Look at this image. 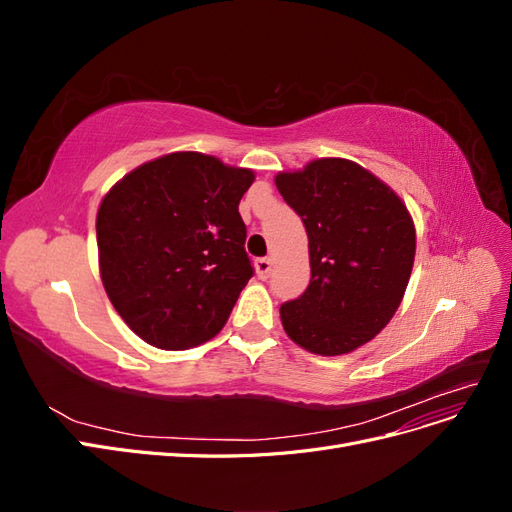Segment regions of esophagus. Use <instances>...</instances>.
<instances>
[{
  "label": "esophagus",
  "instance_id": "1",
  "mask_svg": "<svg viewBox=\"0 0 512 512\" xmlns=\"http://www.w3.org/2000/svg\"><path fill=\"white\" fill-rule=\"evenodd\" d=\"M254 267H256V275L260 277V280H267L271 269H273V260L271 258H256Z\"/></svg>",
  "mask_w": 512,
  "mask_h": 512
}]
</instances>
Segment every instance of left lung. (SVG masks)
<instances>
[{
	"label": "left lung",
	"mask_w": 512,
	"mask_h": 512,
	"mask_svg": "<svg viewBox=\"0 0 512 512\" xmlns=\"http://www.w3.org/2000/svg\"><path fill=\"white\" fill-rule=\"evenodd\" d=\"M275 185L305 224L312 280L280 307L294 344L348 354L374 339L404 299L416 230L401 198L344 158H322L280 173Z\"/></svg>",
	"instance_id": "1"
}]
</instances>
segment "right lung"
<instances>
[{
	"instance_id": "right-lung-1",
	"label": "right lung",
	"mask_w": 512,
	"mask_h": 512,
	"mask_svg": "<svg viewBox=\"0 0 512 512\" xmlns=\"http://www.w3.org/2000/svg\"><path fill=\"white\" fill-rule=\"evenodd\" d=\"M252 183L250 168L177 151L134 168L102 198L100 277L143 342L188 350L222 331L254 275L239 215Z\"/></svg>"
}]
</instances>
